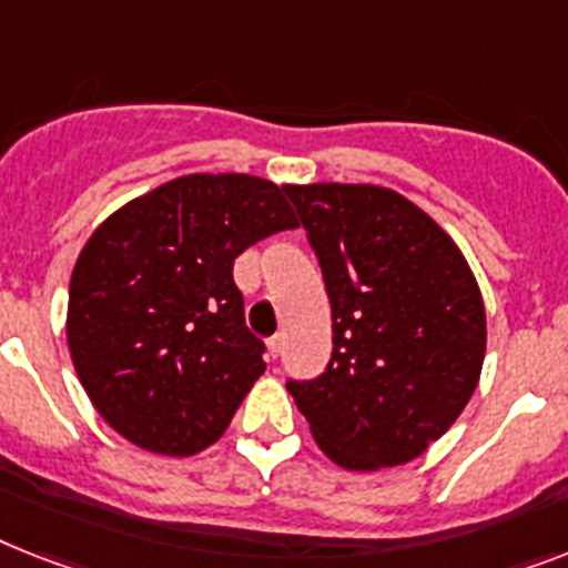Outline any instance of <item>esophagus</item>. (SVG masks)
I'll list each match as a JSON object with an SVG mask.
<instances>
[{"label": "esophagus", "mask_w": 568, "mask_h": 568, "mask_svg": "<svg viewBox=\"0 0 568 568\" xmlns=\"http://www.w3.org/2000/svg\"><path fill=\"white\" fill-rule=\"evenodd\" d=\"M281 345H284V339H281L278 334L270 336V339H266V354H270V359L278 357V354H281Z\"/></svg>", "instance_id": "1"}]
</instances>
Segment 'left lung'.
Wrapping results in <instances>:
<instances>
[{
  "label": "left lung",
  "mask_w": 568,
  "mask_h": 568,
  "mask_svg": "<svg viewBox=\"0 0 568 568\" xmlns=\"http://www.w3.org/2000/svg\"><path fill=\"white\" fill-rule=\"evenodd\" d=\"M325 275L334 354L287 392L318 449L345 470L418 458L479 386L487 322L456 241L383 185H290Z\"/></svg>",
  "instance_id": "obj_1"
}]
</instances>
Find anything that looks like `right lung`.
<instances>
[{
    "instance_id": "right-lung-1",
    "label": "right lung",
    "mask_w": 568,
    "mask_h": 568,
    "mask_svg": "<svg viewBox=\"0 0 568 568\" xmlns=\"http://www.w3.org/2000/svg\"><path fill=\"white\" fill-rule=\"evenodd\" d=\"M287 189L250 173H189L92 232L69 284L65 339L101 418L135 447L194 456L266 372L243 322L234 257L295 229Z\"/></svg>"
}]
</instances>
